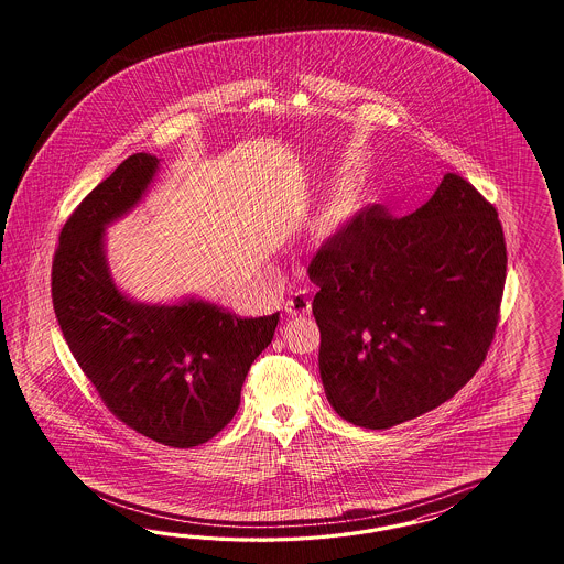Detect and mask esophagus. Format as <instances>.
<instances>
[{
    "instance_id": "1",
    "label": "esophagus",
    "mask_w": 564,
    "mask_h": 564,
    "mask_svg": "<svg viewBox=\"0 0 564 564\" xmlns=\"http://www.w3.org/2000/svg\"><path fill=\"white\" fill-rule=\"evenodd\" d=\"M310 307H312V302H310V295H307L306 291H295V293H291L290 300L285 302V312H288L290 316H304V314H310Z\"/></svg>"
}]
</instances>
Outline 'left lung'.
I'll return each mask as SVG.
<instances>
[{"label": "left lung", "mask_w": 564, "mask_h": 564, "mask_svg": "<svg viewBox=\"0 0 564 564\" xmlns=\"http://www.w3.org/2000/svg\"><path fill=\"white\" fill-rule=\"evenodd\" d=\"M333 410L370 430L463 389L495 339L507 279L498 213L457 173L408 217L366 206L307 267Z\"/></svg>", "instance_id": "obj_1"}]
</instances>
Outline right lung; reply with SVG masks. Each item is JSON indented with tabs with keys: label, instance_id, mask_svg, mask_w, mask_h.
Returning a JSON list of instances; mask_svg holds the SVG:
<instances>
[{
	"label": "right lung",
	"instance_id": "add662e5",
	"mask_svg": "<svg viewBox=\"0 0 564 564\" xmlns=\"http://www.w3.org/2000/svg\"><path fill=\"white\" fill-rule=\"evenodd\" d=\"M156 170L154 154L128 156L69 215L53 257V310L109 411L154 443L189 448L236 415L246 375L273 341L279 312L238 318L194 297L149 306L116 288L105 227L142 200Z\"/></svg>",
	"mask_w": 564,
	"mask_h": 564
}]
</instances>
